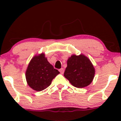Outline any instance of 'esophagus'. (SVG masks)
<instances>
[{"mask_svg": "<svg viewBox=\"0 0 121 121\" xmlns=\"http://www.w3.org/2000/svg\"><path fill=\"white\" fill-rule=\"evenodd\" d=\"M59 72H60L61 74H63L64 73V69L63 68H61V69H59Z\"/></svg>", "mask_w": 121, "mask_h": 121, "instance_id": "obj_1", "label": "esophagus"}]
</instances>
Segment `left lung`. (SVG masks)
Returning <instances> with one entry per match:
<instances>
[{"mask_svg":"<svg viewBox=\"0 0 121 121\" xmlns=\"http://www.w3.org/2000/svg\"><path fill=\"white\" fill-rule=\"evenodd\" d=\"M95 75V69L85 56L73 55L68 59L64 76L72 85L82 88L90 85Z\"/></svg>","mask_w":121,"mask_h":121,"instance_id":"8db88e82","label":"left lung"}]
</instances>
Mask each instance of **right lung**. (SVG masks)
I'll list each match as a JSON object with an SVG mask.
<instances>
[{
	"mask_svg": "<svg viewBox=\"0 0 121 121\" xmlns=\"http://www.w3.org/2000/svg\"><path fill=\"white\" fill-rule=\"evenodd\" d=\"M58 74L59 71L54 68L42 53L31 60L26 72V79L30 87L40 91L48 87Z\"/></svg>",
	"mask_w": 121,
	"mask_h": 121,
	"instance_id": "right-lung-1",
	"label": "right lung"
}]
</instances>
